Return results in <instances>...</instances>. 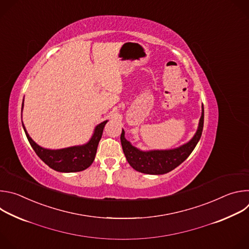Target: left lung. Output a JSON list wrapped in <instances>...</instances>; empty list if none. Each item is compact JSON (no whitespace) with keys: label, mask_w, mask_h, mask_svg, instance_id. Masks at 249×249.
Returning a JSON list of instances; mask_svg holds the SVG:
<instances>
[{"label":"left lung","mask_w":249,"mask_h":249,"mask_svg":"<svg viewBox=\"0 0 249 249\" xmlns=\"http://www.w3.org/2000/svg\"><path fill=\"white\" fill-rule=\"evenodd\" d=\"M204 125V106L198 128L194 136L187 143L168 150H149L142 151L134 147L125 138V131L122 129L120 136L124 155L129 164L137 171L146 174H164L182 163L193 152L201 138Z\"/></svg>","instance_id":"left-lung-1"}]
</instances>
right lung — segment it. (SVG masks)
<instances>
[{
	"mask_svg": "<svg viewBox=\"0 0 249 249\" xmlns=\"http://www.w3.org/2000/svg\"><path fill=\"white\" fill-rule=\"evenodd\" d=\"M22 109L23 102L21 105V113ZM107 122L108 120H105L95 126L93 133L88 143L59 150L45 149L37 145L28 135L23 123L22 127L30 146L40 158V160H42L49 167L59 172H78L87 169L93 162L96 155L97 146L102 136L103 128Z\"/></svg>",
	"mask_w": 249,
	"mask_h": 249,
	"instance_id": "add662e5",
	"label": "right lung"
}]
</instances>
